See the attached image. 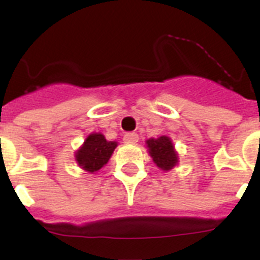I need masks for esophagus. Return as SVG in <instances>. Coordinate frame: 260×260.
<instances>
[{
	"mask_svg": "<svg viewBox=\"0 0 260 260\" xmlns=\"http://www.w3.org/2000/svg\"><path fill=\"white\" fill-rule=\"evenodd\" d=\"M139 141V135L137 133H127L123 135V142L125 143H137Z\"/></svg>",
	"mask_w": 260,
	"mask_h": 260,
	"instance_id": "obj_1",
	"label": "esophagus"
}]
</instances>
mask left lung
I'll use <instances>...</instances> for the list:
<instances>
[{
    "label": "left lung",
    "mask_w": 260,
    "mask_h": 260,
    "mask_svg": "<svg viewBox=\"0 0 260 260\" xmlns=\"http://www.w3.org/2000/svg\"><path fill=\"white\" fill-rule=\"evenodd\" d=\"M147 146L155 164L162 171H169L177 164V153L168 137H160L157 139L151 138L147 141Z\"/></svg>",
    "instance_id": "obj_1"
}]
</instances>
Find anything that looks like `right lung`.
<instances>
[{"instance_id": "obj_1", "label": "right lung", "mask_w": 260, "mask_h": 260, "mask_svg": "<svg viewBox=\"0 0 260 260\" xmlns=\"http://www.w3.org/2000/svg\"><path fill=\"white\" fill-rule=\"evenodd\" d=\"M116 147V142H108L104 135L95 133L87 138L75 155V158L84 171L93 173L107 164Z\"/></svg>"}]
</instances>
